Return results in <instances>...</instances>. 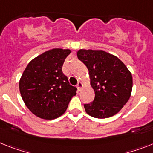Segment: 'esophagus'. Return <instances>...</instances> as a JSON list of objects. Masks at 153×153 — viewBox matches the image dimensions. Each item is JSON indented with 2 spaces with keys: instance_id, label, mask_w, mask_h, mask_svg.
<instances>
[{
  "instance_id": "1",
  "label": "esophagus",
  "mask_w": 153,
  "mask_h": 153,
  "mask_svg": "<svg viewBox=\"0 0 153 153\" xmlns=\"http://www.w3.org/2000/svg\"><path fill=\"white\" fill-rule=\"evenodd\" d=\"M82 85H83L82 83L79 82H78V84H77V88H78L79 90H81V88H82Z\"/></svg>"
}]
</instances>
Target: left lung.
<instances>
[{
  "label": "left lung",
  "mask_w": 153,
  "mask_h": 153,
  "mask_svg": "<svg viewBox=\"0 0 153 153\" xmlns=\"http://www.w3.org/2000/svg\"><path fill=\"white\" fill-rule=\"evenodd\" d=\"M78 58L89 72L95 98L85 103L87 114L107 118L117 114L126 104L132 90V76L120 59L103 51L79 50Z\"/></svg>",
  "instance_id": "left-lung-1"
}]
</instances>
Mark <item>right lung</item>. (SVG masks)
Segmentation results:
<instances>
[{
    "mask_svg": "<svg viewBox=\"0 0 153 153\" xmlns=\"http://www.w3.org/2000/svg\"><path fill=\"white\" fill-rule=\"evenodd\" d=\"M70 50L53 49L31 61L19 82L25 106L43 119L53 120L66 111L77 88L71 85L62 71Z\"/></svg>",
    "mask_w": 153,
    "mask_h": 153,
    "instance_id": "obj_1",
    "label": "right lung"
}]
</instances>
